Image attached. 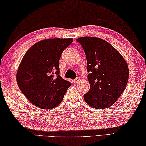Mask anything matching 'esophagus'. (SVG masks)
Here are the masks:
<instances>
[{
    "instance_id": "obj_1",
    "label": "esophagus",
    "mask_w": 146,
    "mask_h": 146,
    "mask_svg": "<svg viewBox=\"0 0 146 146\" xmlns=\"http://www.w3.org/2000/svg\"><path fill=\"white\" fill-rule=\"evenodd\" d=\"M80 78H76V79L74 80V83H78L79 82H80Z\"/></svg>"
}]
</instances>
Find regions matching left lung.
Listing matches in <instances>:
<instances>
[{"mask_svg": "<svg viewBox=\"0 0 146 146\" xmlns=\"http://www.w3.org/2000/svg\"><path fill=\"white\" fill-rule=\"evenodd\" d=\"M87 58L90 90L83 95L88 105L95 109L111 106L125 90L129 78L127 64L109 43L98 37H80Z\"/></svg>", "mask_w": 146, "mask_h": 146, "instance_id": "left-lung-1", "label": "left lung"}]
</instances>
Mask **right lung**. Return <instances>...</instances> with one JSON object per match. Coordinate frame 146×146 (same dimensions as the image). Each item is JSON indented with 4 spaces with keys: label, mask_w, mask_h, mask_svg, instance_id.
I'll return each instance as SVG.
<instances>
[{
    "label": "right lung",
    "mask_w": 146,
    "mask_h": 146,
    "mask_svg": "<svg viewBox=\"0 0 146 146\" xmlns=\"http://www.w3.org/2000/svg\"><path fill=\"white\" fill-rule=\"evenodd\" d=\"M73 39H48L37 42L26 52L17 73L19 89L34 106L50 109L63 100L71 83L59 75L62 52Z\"/></svg>",
    "instance_id": "right-lung-1"
}]
</instances>
